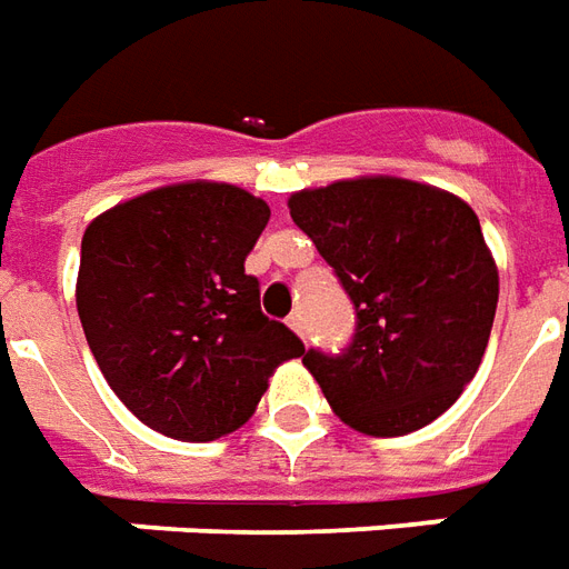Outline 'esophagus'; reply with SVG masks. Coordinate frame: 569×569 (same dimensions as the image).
I'll return each instance as SVG.
<instances>
[{"instance_id":"esophagus-1","label":"esophagus","mask_w":569,"mask_h":569,"mask_svg":"<svg viewBox=\"0 0 569 569\" xmlns=\"http://www.w3.org/2000/svg\"><path fill=\"white\" fill-rule=\"evenodd\" d=\"M289 328H292L296 335H301V338H305V317H301V313H292V317H289Z\"/></svg>"}]
</instances>
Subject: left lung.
<instances>
[{
    "mask_svg": "<svg viewBox=\"0 0 569 569\" xmlns=\"http://www.w3.org/2000/svg\"><path fill=\"white\" fill-rule=\"evenodd\" d=\"M289 213L356 307L347 352L305 356L331 410L370 437L435 422L473 380L498 310V264L473 208L373 174L292 192Z\"/></svg>",
    "mask_w": 569,
    "mask_h": 569,
    "instance_id": "obj_1",
    "label": "left lung"
}]
</instances>
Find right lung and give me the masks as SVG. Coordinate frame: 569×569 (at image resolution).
<instances>
[{"mask_svg":"<svg viewBox=\"0 0 569 569\" xmlns=\"http://www.w3.org/2000/svg\"><path fill=\"white\" fill-rule=\"evenodd\" d=\"M268 217L247 189L187 180L113 204L83 231V335L113 395L159 435L208 443L238 431L273 370L305 356L243 271Z\"/></svg>","mask_w":569,"mask_h":569,"instance_id":"right-lung-1","label":"right lung"}]
</instances>
